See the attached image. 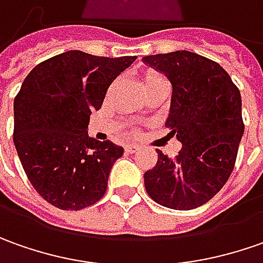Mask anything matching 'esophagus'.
<instances>
[{
    "label": "esophagus",
    "instance_id": "esophagus-1",
    "mask_svg": "<svg viewBox=\"0 0 263 263\" xmlns=\"http://www.w3.org/2000/svg\"><path fill=\"white\" fill-rule=\"evenodd\" d=\"M140 149V147L137 145V144H128L126 147H125V151L126 153H137Z\"/></svg>",
    "mask_w": 263,
    "mask_h": 263
}]
</instances>
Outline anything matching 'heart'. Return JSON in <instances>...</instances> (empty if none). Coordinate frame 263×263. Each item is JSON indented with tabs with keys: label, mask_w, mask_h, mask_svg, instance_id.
Here are the masks:
<instances>
[{
	"label": "heart",
	"mask_w": 263,
	"mask_h": 263,
	"mask_svg": "<svg viewBox=\"0 0 263 263\" xmlns=\"http://www.w3.org/2000/svg\"><path fill=\"white\" fill-rule=\"evenodd\" d=\"M160 81H166L164 77H161L157 72H147L145 77H144V86H148V84H154V83H160Z\"/></svg>",
	"instance_id": "heart-1"
}]
</instances>
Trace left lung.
Returning <instances> with one entry per match:
<instances>
[{
    "label": "left lung",
    "mask_w": 263,
    "mask_h": 263,
    "mask_svg": "<svg viewBox=\"0 0 263 263\" xmlns=\"http://www.w3.org/2000/svg\"><path fill=\"white\" fill-rule=\"evenodd\" d=\"M142 62L172 83L166 126L182 144L176 159L157 149V164L144 173V185L157 204L194 210L208 202L233 172L245 131L241 96L220 64L194 52L148 55Z\"/></svg>",
    "instance_id": "obj_1"
}]
</instances>
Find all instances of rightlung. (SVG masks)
I'll return each mask as SVG.
<instances>
[{
  "mask_svg": "<svg viewBox=\"0 0 263 263\" xmlns=\"http://www.w3.org/2000/svg\"><path fill=\"white\" fill-rule=\"evenodd\" d=\"M137 57L104 58L68 50L36 65L14 99V145L45 201L65 211L96 204L123 148L88 137L110 83Z\"/></svg>",
  "mask_w": 263,
  "mask_h": 263,
  "instance_id": "obj_1",
  "label": "right lung"
}]
</instances>
